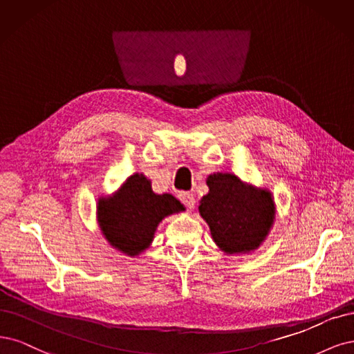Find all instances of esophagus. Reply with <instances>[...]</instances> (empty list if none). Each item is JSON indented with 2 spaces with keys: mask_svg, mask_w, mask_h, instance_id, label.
Segmentation results:
<instances>
[{
  "mask_svg": "<svg viewBox=\"0 0 354 354\" xmlns=\"http://www.w3.org/2000/svg\"><path fill=\"white\" fill-rule=\"evenodd\" d=\"M178 198L180 200L182 204H185V206L191 210L194 209V206H196V197H194L192 192H188V191H180Z\"/></svg>",
  "mask_w": 354,
  "mask_h": 354,
  "instance_id": "obj_1",
  "label": "esophagus"
}]
</instances>
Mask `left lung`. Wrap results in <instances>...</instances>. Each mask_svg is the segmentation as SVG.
I'll return each instance as SVG.
<instances>
[{
  "instance_id": "8db88e82",
  "label": "left lung",
  "mask_w": 354,
  "mask_h": 354,
  "mask_svg": "<svg viewBox=\"0 0 354 354\" xmlns=\"http://www.w3.org/2000/svg\"><path fill=\"white\" fill-rule=\"evenodd\" d=\"M207 185L209 194L201 198L198 210L214 243L227 254L256 250L275 219L270 192L257 191L232 174H213Z\"/></svg>"
}]
</instances>
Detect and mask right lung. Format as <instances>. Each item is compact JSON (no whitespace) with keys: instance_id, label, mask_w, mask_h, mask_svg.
Segmentation results:
<instances>
[{"instance_id":"right-lung-1","label":"right lung","mask_w":354,"mask_h":354,"mask_svg":"<svg viewBox=\"0 0 354 354\" xmlns=\"http://www.w3.org/2000/svg\"><path fill=\"white\" fill-rule=\"evenodd\" d=\"M184 210L170 194H154L151 182L135 174L110 198L98 201V222L107 241L122 253L136 256L151 244L157 225Z\"/></svg>"}]
</instances>
